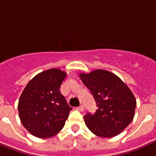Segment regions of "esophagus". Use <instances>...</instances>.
I'll use <instances>...</instances> for the list:
<instances>
[{
  "label": "esophagus",
  "mask_w": 156,
  "mask_h": 156,
  "mask_svg": "<svg viewBox=\"0 0 156 156\" xmlns=\"http://www.w3.org/2000/svg\"><path fill=\"white\" fill-rule=\"evenodd\" d=\"M77 110H79L80 112H84V106H80L79 107H77Z\"/></svg>",
  "instance_id": "obj_1"
}]
</instances>
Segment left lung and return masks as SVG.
I'll use <instances>...</instances> for the list:
<instances>
[{
    "instance_id": "8db88e82",
    "label": "left lung",
    "mask_w": 156,
    "mask_h": 156,
    "mask_svg": "<svg viewBox=\"0 0 156 156\" xmlns=\"http://www.w3.org/2000/svg\"><path fill=\"white\" fill-rule=\"evenodd\" d=\"M80 78L98 107L94 114L84 115L88 129L98 137L119 134L134 117L137 102L132 91L116 75L106 70L80 73Z\"/></svg>"
}]
</instances>
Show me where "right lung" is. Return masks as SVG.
Listing matches in <instances>:
<instances>
[{"mask_svg": "<svg viewBox=\"0 0 156 156\" xmlns=\"http://www.w3.org/2000/svg\"><path fill=\"white\" fill-rule=\"evenodd\" d=\"M67 73L57 68L46 70L32 78L19 101V118L31 134L48 138L58 133L72 109L60 92Z\"/></svg>", "mask_w": 156, "mask_h": 156, "instance_id": "1", "label": "right lung"}]
</instances>
